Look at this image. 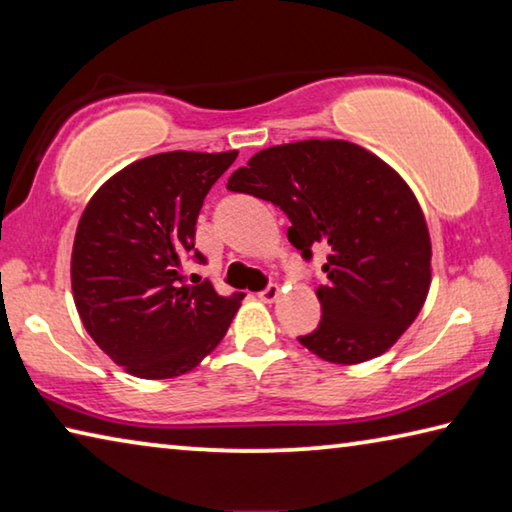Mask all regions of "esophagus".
<instances>
[{"label":"esophagus","instance_id":"1","mask_svg":"<svg viewBox=\"0 0 512 512\" xmlns=\"http://www.w3.org/2000/svg\"><path fill=\"white\" fill-rule=\"evenodd\" d=\"M277 298H280V287L277 284H268L264 291H259V300L262 302H275Z\"/></svg>","mask_w":512,"mask_h":512}]
</instances>
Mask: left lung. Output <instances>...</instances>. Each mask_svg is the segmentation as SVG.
<instances>
[{"instance_id": "1", "label": "left lung", "mask_w": 512, "mask_h": 512, "mask_svg": "<svg viewBox=\"0 0 512 512\" xmlns=\"http://www.w3.org/2000/svg\"><path fill=\"white\" fill-rule=\"evenodd\" d=\"M289 216L302 257L327 250L318 327L300 343L329 363H363L393 348L431 287V239L418 198L391 164L345 140L277 144L228 178Z\"/></svg>"}]
</instances>
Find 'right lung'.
<instances>
[{
  "mask_svg": "<svg viewBox=\"0 0 512 512\" xmlns=\"http://www.w3.org/2000/svg\"><path fill=\"white\" fill-rule=\"evenodd\" d=\"M237 151H169L128 164L81 214L72 293L83 327L128 375L171 379L194 370L228 332L244 293L223 298L192 277L196 219Z\"/></svg>",
  "mask_w": 512,
  "mask_h": 512,
  "instance_id": "obj_1",
  "label": "right lung"
}]
</instances>
